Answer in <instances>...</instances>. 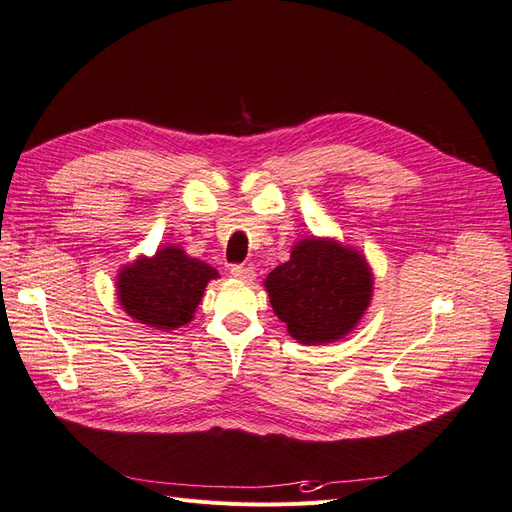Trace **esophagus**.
Here are the masks:
<instances>
[{"instance_id": "1", "label": "esophagus", "mask_w": 512, "mask_h": 512, "mask_svg": "<svg viewBox=\"0 0 512 512\" xmlns=\"http://www.w3.org/2000/svg\"><path fill=\"white\" fill-rule=\"evenodd\" d=\"M232 276L234 278H238V280H244V283H251V280L255 278V272L251 270V268H246V266H232Z\"/></svg>"}]
</instances>
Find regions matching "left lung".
Masks as SVG:
<instances>
[{
    "label": "left lung",
    "mask_w": 512,
    "mask_h": 512,
    "mask_svg": "<svg viewBox=\"0 0 512 512\" xmlns=\"http://www.w3.org/2000/svg\"><path fill=\"white\" fill-rule=\"evenodd\" d=\"M287 334L306 346L338 342L364 319L374 295L366 255L329 236H308L263 280Z\"/></svg>",
    "instance_id": "8db88e82"
}]
</instances>
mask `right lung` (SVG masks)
Instances as JSON below:
<instances>
[{
    "mask_svg": "<svg viewBox=\"0 0 512 512\" xmlns=\"http://www.w3.org/2000/svg\"><path fill=\"white\" fill-rule=\"evenodd\" d=\"M214 278L219 272L210 263L187 255L183 246L168 244L119 270L117 300L136 323L174 332L193 321L204 289Z\"/></svg>",
    "mask_w": 512,
    "mask_h": 512,
    "instance_id": "right-lung-1",
    "label": "right lung"
}]
</instances>
